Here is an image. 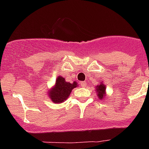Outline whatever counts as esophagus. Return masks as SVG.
I'll return each mask as SVG.
<instances>
[{"label": "esophagus", "instance_id": "obj_1", "mask_svg": "<svg viewBox=\"0 0 149 149\" xmlns=\"http://www.w3.org/2000/svg\"><path fill=\"white\" fill-rule=\"evenodd\" d=\"M80 84H81V85L83 88L86 87V85H87V82L86 81H81L80 82Z\"/></svg>", "mask_w": 149, "mask_h": 149}]
</instances>
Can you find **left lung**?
Returning <instances> with one entry per match:
<instances>
[{
    "instance_id": "left-lung-1",
    "label": "left lung",
    "mask_w": 149,
    "mask_h": 149,
    "mask_svg": "<svg viewBox=\"0 0 149 149\" xmlns=\"http://www.w3.org/2000/svg\"><path fill=\"white\" fill-rule=\"evenodd\" d=\"M105 90H106V87L105 85L103 84L97 86V91L98 92L97 96H98V97H99V99L101 100L104 98V97L105 96Z\"/></svg>"
}]
</instances>
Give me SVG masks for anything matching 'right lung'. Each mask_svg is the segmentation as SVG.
I'll use <instances>...</instances> for the list:
<instances>
[{"label":"right lung","instance_id":"1","mask_svg":"<svg viewBox=\"0 0 149 149\" xmlns=\"http://www.w3.org/2000/svg\"><path fill=\"white\" fill-rule=\"evenodd\" d=\"M76 87L77 83L75 81L73 83L66 82L64 77L59 76L56 80L55 87L49 92L50 98L55 104L61 103L69 97L72 89Z\"/></svg>","mask_w":149,"mask_h":149}]
</instances>
